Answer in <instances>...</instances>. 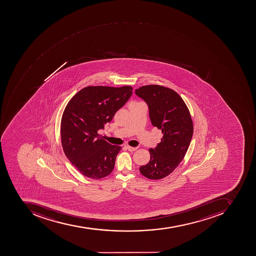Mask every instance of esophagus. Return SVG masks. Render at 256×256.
<instances>
[{"instance_id":"34e87169","label":"esophagus","mask_w":256,"mask_h":256,"mask_svg":"<svg viewBox=\"0 0 256 256\" xmlns=\"http://www.w3.org/2000/svg\"><path fill=\"white\" fill-rule=\"evenodd\" d=\"M126 148H127L128 150V151H130V152H134V151H136V150H138V147H132L129 146H126Z\"/></svg>"}]
</instances>
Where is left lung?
Returning <instances> with one entry per match:
<instances>
[{
  "label": "left lung",
  "instance_id": "8db88e82",
  "mask_svg": "<svg viewBox=\"0 0 256 256\" xmlns=\"http://www.w3.org/2000/svg\"><path fill=\"white\" fill-rule=\"evenodd\" d=\"M136 94L146 102L151 123L164 134L156 147L150 148V162L141 166L140 173L159 180L172 173L186 156L192 138V120L186 102L171 88L144 86Z\"/></svg>",
  "mask_w": 256,
  "mask_h": 256
}]
</instances>
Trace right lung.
Listing matches in <instances>:
<instances>
[{
	"instance_id": "right-lung-1",
	"label": "right lung",
	"mask_w": 256,
	"mask_h": 256,
	"mask_svg": "<svg viewBox=\"0 0 256 256\" xmlns=\"http://www.w3.org/2000/svg\"><path fill=\"white\" fill-rule=\"evenodd\" d=\"M132 94V87L88 86L70 99L62 115L64 152L80 173L100 179L113 170L119 146L102 140L98 130L112 122Z\"/></svg>"
}]
</instances>
